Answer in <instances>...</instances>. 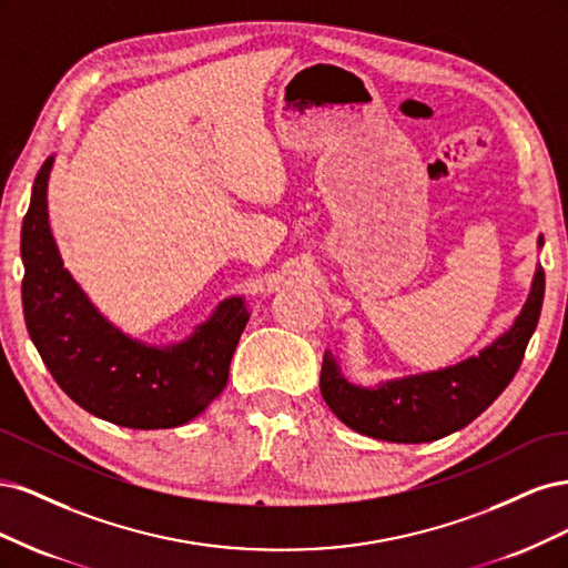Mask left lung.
<instances>
[{
	"instance_id": "8db88e82",
	"label": "left lung",
	"mask_w": 568,
	"mask_h": 568,
	"mask_svg": "<svg viewBox=\"0 0 568 568\" xmlns=\"http://www.w3.org/2000/svg\"><path fill=\"white\" fill-rule=\"evenodd\" d=\"M542 248V236H538ZM545 296V272L532 274L528 298L507 332L476 355L432 372L405 374L374 386L351 382L338 357L324 351L320 390L334 415L353 432L390 443H428L474 422L517 374L536 332Z\"/></svg>"
}]
</instances>
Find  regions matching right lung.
<instances>
[{
    "label": "right lung",
    "instance_id": "add662e5",
    "mask_svg": "<svg viewBox=\"0 0 568 568\" xmlns=\"http://www.w3.org/2000/svg\"><path fill=\"white\" fill-rule=\"evenodd\" d=\"M57 156L32 184L21 230L23 315L42 363L90 415L128 428H173L199 417L227 384L248 322L244 296L215 305L175 343H149L115 326L84 294L49 225L47 186Z\"/></svg>",
    "mask_w": 568,
    "mask_h": 568
}]
</instances>
